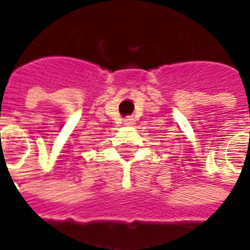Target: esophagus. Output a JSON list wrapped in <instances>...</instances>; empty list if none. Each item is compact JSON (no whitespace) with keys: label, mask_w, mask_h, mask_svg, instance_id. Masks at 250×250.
I'll return each mask as SVG.
<instances>
[{"label":"esophagus","mask_w":250,"mask_h":250,"mask_svg":"<svg viewBox=\"0 0 250 250\" xmlns=\"http://www.w3.org/2000/svg\"><path fill=\"white\" fill-rule=\"evenodd\" d=\"M123 125H134V118H132V116H127V118H125V119H123Z\"/></svg>","instance_id":"34e87169"}]
</instances>
